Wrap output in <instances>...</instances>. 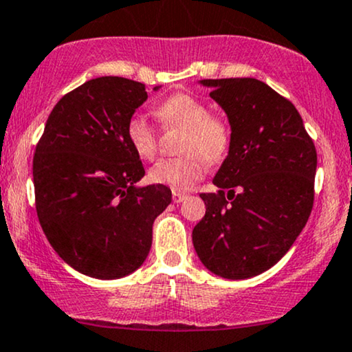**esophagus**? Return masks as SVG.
Here are the masks:
<instances>
[{
    "label": "esophagus",
    "mask_w": 352,
    "mask_h": 352,
    "mask_svg": "<svg viewBox=\"0 0 352 352\" xmlns=\"http://www.w3.org/2000/svg\"><path fill=\"white\" fill-rule=\"evenodd\" d=\"M185 198H186V195H185V193H180V191H173V193H172V199H173V203H177V204L184 201Z\"/></svg>",
    "instance_id": "1"
}]
</instances>
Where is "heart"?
<instances>
[{"mask_svg": "<svg viewBox=\"0 0 352 352\" xmlns=\"http://www.w3.org/2000/svg\"><path fill=\"white\" fill-rule=\"evenodd\" d=\"M164 126L185 128L179 157L162 159L149 170L153 184L185 191L203 179L209 164H219L232 144V128L226 118L211 113L206 102L188 92H177L155 105ZM128 144L138 157L151 161L157 153V130L144 115L133 113L124 126Z\"/></svg>", "mask_w": 352, "mask_h": 352, "instance_id": "obj_1", "label": "heart"}]
</instances>
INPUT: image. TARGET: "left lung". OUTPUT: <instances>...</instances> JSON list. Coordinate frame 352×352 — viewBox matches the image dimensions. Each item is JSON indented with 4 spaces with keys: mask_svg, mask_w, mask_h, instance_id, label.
Instances as JSON below:
<instances>
[{
    "mask_svg": "<svg viewBox=\"0 0 352 352\" xmlns=\"http://www.w3.org/2000/svg\"><path fill=\"white\" fill-rule=\"evenodd\" d=\"M228 113L232 144L214 184L201 193L206 214L193 245L226 279L263 273L286 255L309 221L317 151L291 100L253 78L203 79Z\"/></svg>",
    "mask_w": 352,
    "mask_h": 352,
    "instance_id": "left-lung-1",
    "label": "left lung"
}]
</instances>
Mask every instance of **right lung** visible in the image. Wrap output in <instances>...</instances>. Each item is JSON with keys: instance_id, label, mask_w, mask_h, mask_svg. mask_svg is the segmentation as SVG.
<instances>
[{"instance_id": "1", "label": "right lung", "mask_w": 352, "mask_h": 352, "mask_svg": "<svg viewBox=\"0 0 352 352\" xmlns=\"http://www.w3.org/2000/svg\"><path fill=\"white\" fill-rule=\"evenodd\" d=\"M148 99L143 82L96 78L58 100L35 146V209L48 242L79 273L117 279L140 268L170 188H136L144 167L124 136Z\"/></svg>"}]
</instances>
